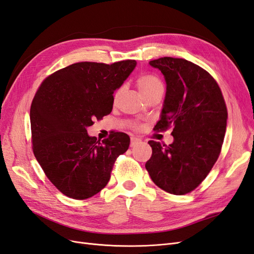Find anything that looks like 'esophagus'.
<instances>
[{
  "instance_id": "34e87169",
  "label": "esophagus",
  "mask_w": 254,
  "mask_h": 254,
  "mask_svg": "<svg viewBox=\"0 0 254 254\" xmlns=\"http://www.w3.org/2000/svg\"><path fill=\"white\" fill-rule=\"evenodd\" d=\"M139 143H141V140L138 139V138H135V137H132L130 138V147H134L136 145H138Z\"/></svg>"
}]
</instances>
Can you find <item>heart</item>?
<instances>
[{
	"label": "heart",
	"instance_id": "heart-1",
	"mask_svg": "<svg viewBox=\"0 0 254 254\" xmlns=\"http://www.w3.org/2000/svg\"><path fill=\"white\" fill-rule=\"evenodd\" d=\"M137 87L139 89V91L142 93V95L147 98L154 94L157 91L163 90V83L162 81L159 79L155 75H151V74H143L141 76H139L137 81ZM122 92V88H119L115 94H114V98L117 99L120 94ZM135 128H138V127H135Z\"/></svg>",
	"mask_w": 254,
	"mask_h": 254
}]
</instances>
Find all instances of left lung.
Segmentation results:
<instances>
[{"label": "left lung", "mask_w": 254, "mask_h": 254, "mask_svg": "<svg viewBox=\"0 0 254 254\" xmlns=\"http://www.w3.org/2000/svg\"><path fill=\"white\" fill-rule=\"evenodd\" d=\"M162 72L166 94L161 119L154 127H173L172 144L148 141L153 153L145 163L153 182L173 194L191 192L205 179L220 156L227 125V108L211 75L183 59L149 62Z\"/></svg>", "instance_id": "left-lung-1"}]
</instances>
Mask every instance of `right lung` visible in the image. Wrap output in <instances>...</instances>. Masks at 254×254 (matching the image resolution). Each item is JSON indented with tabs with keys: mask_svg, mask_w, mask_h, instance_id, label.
Wrapping results in <instances>:
<instances>
[{
	"mask_svg": "<svg viewBox=\"0 0 254 254\" xmlns=\"http://www.w3.org/2000/svg\"><path fill=\"white\" fill-rule=\"evenodd\" d=\"M135 65L133 60L72 64L46 77L35 93L32 151L50 182L69 198L86 200L98 193L118 156L127 151V134L113 132L100 141L87 127L112 112L114 91Z\"/></svg>",
	"mask_w": 254,
	"mask_h": 254,
	"instance_id": "1",
	"label": "right lung"
}]
</instances>
